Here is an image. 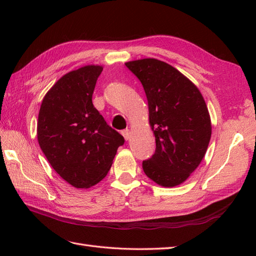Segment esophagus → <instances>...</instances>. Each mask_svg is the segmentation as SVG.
<instances>
[{
    "label": "esophagus",
    "mask_w": 256,
    "mask_h": 256,
    "mask_svg": "<svg viewBox=\"0 0 256 256\" xmlns=\"http://www.w3.org/2000/svg\"><path fill=\"white\" fill-rule=\"evenodd\" d=\"M122 135L124 136L125 140H130V138H131V132H130V130L126 128V130H123L122 131Z\"/></svg>",
    "instance_id": "1"
}]
</instances>
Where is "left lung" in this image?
I'll list each match as a JSON object with an SVG mask.
<instances>
[{
    "instance_id": "obj_1",
    "label": "left lung",
    "mask_w": 256,
    "mask_h": 256,
    "mask_svg": "<svg viewBox=\"0 0 256 256\" xmlns=\"http://www.w3.org/2000/svg\"><path fill=\"white\" fill-rule=\"evenodd\" d=\"M125 66L143 84L156 140L155 154L143 162V170L162 187L178 186L208 148L212 128L206 101L197 86L167 62L144 58Z\"/></svg>"
}]
</instances>
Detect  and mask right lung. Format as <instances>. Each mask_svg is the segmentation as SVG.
<instances>
[{"mask_svg": "<svg viewBox=\"0 0 256 256\" xmlns=\"http://www.w3.org/2000/svg\"><path fill=\"white\" fill-rule=\"evenodd\" d=\"M102 70L86 64L64 74L47 91L38 113V144L55 172L76 188L101 182L124 143L92 103Z\"/></svg>", "mask_w": 256, "mask_h": 256, "instance_id": "obj_1", "label": "right lung"}]
</instances>
